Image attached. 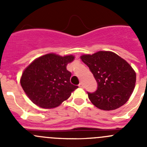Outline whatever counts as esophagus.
Returning a JSON list of instances; mask_svg holds the SVG:
<instances>
[{
  "label": "esophagus",
  "instance_id": "obj_1",
  "mask_svg": "<svg viewBox=\"0 0 147 147\" xmlns=\"http://www.w3.org/2000/svg\"><path fill=\"white\" fill-rule=\"evenodd\" d=\"M78 86H79L80 87H84V84H83L82 82H80L79 84H78Z\"/></svg>",
  "mask_w": 147,
  "mask_h": 147
}]
</instances>
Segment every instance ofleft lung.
I'll return each mask as SVG.
<instances>
[{"label":"left lung","mask_w":147,"mask_h":147,"mask_svg":"<svg viewBox=\"0 0 147 147\" xmlns=\"http://www.w3.org/2000/svg\"><path fill=\"white\" fill-rule=\"evenodd\" d=\"M97 82L94 92H87L92 103L102 110H114L128 101L135 87L136 73L131 65L115 53L99 51L80 57Z\"/></svg>","instance_id":"8db88e82"}]
</instances>
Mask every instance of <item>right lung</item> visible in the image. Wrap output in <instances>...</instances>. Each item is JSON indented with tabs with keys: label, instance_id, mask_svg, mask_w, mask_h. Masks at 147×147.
Masks as SVG:
<instances>
[{
	"label": "right lung",
	"instance_id": "1",
	"mask_svg": "<svg viewBox=\"0 0 147 147\" xmlns=\"http://www.w3.org/2000/svg\"><path fill=\"white\" fill-rule=\"evenodd\" d=\"M72 55L64 57L54 53L45 55L26 68L20 78L23 90L34 104L50 109L67 100L78 87L70 83L71 72L67 65L73 61Z\"/></svg>",
	"mask_w": 147,
	"mask_h": 147
}]
</instances>
